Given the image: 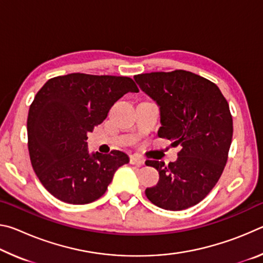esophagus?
I'll return each mask as SVG.
<instances>
[{
    "label": "esophagus",
    "instance_id": "esophagus-1",
    "mask_svg": "<svg viewBox=\"0 0 263 263\" xmlns=\"http://www.w3.org/2000/svg\"><path fill=\"white\" fill-rule=\"evenodd\" d=\"M130 163H131V164H135V166L140 167V166H142V164H144L145 162H144V160L140 159L139 157H137V155H132V157L130 158Z\"/></svg>",
    "mask_w": 263,
    "mask_h": 263
}]
</instances>
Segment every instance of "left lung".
<instances>
[{
  "instance_id": "left-lung-1",
  "label": "left lung",
  "mask_w": 263,
  "mask_h": 263,
  "mask_svg": "<svg viewBox=\"0 0 263 263\" xmlns=\"http://www.w3.org/2000/svg\"><path fill=\"white\" fill-rule=\"evenodd\" d=\"M136 82L160 108L158 136L180 145L175 162L147 160L159 182L145 194L164 210L199 203L219 180L228 161L233 122L229 103L215 83L186 70L135 75Z\"/></svg>"
}]
</instances>
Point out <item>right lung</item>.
<instances>
[{
  "label": "right lung",
  "mask_w": 263,
  "mask_h": 263,
  "mask_svg": "<svg viewBox=\"0 0 263 263\" xmlns=\"http://www.w3.org/2000/svg\"><path fill=\"white\" fill-rule=\"evenodd\" d=\"M126 77L72 73L50 79L34 96L28 116V147L39 181L55 198L88 204L103 195L117 169L130 161L121 151L89 153L88 133L127 92Z\"/></svg>",
  "instance_id": "right-lung-1"
}]
</instances>
